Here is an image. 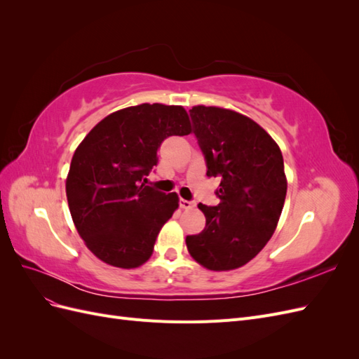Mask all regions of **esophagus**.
<instances>
[{
    "instance_id": "1",
    "label": "esophagus",
    "mask_w": 359,
    "mask_h": 359,
    "mask_svg": "<svg viewBox=\"0 0 359 359\" xmlns=\"http://www.w3.org/2000/svg\"><path fill=\"white\" fill-rule=\"evenodd\" d=\"M180 206L182 210H190L194 206L193 201H186V199H180Z\"/></svg>"
}]
</instances>
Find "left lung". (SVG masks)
<instances>
[{"label":"left lung","mask_w":359,"mask_h":359,"mask_svg":"<svg viewBox=\"0 0 359 359\" xmlns=\"http://www.w3.org/2000/svg\"><path fill=\"white\" fill-rule=\"evenodd\" d=\"M193 133L206 163V177H219V205L199 203L205 229L189 235L193 259L212 271L245 265L273 236L287 182L283 156L265 130L222 107L190 109Z\"/></svg>","instance_id":"left-lung-1"}]
</instances>
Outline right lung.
<instances>
[{
	"mask_svg": "<svg viewBox=\"0 0 359 359\" xmlns=\"http://www.w3.org/2000/svg\"><path fill=\"white\" fill-rule=\"evenodd\" d=\"M190 132L184 107L144 103L107 115L74 151L66 182L70 214L103 262L128 269L153 255L178 196L145 186L147 177L163 140Z\"/></svg>",
	"mask_w": 359,
	"mask_h": 359,
	"instance_id": "right-lung-1",
	"label": "right lung"
}]
</instances>
